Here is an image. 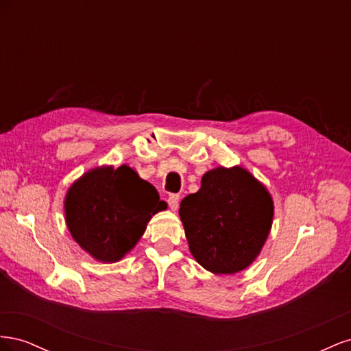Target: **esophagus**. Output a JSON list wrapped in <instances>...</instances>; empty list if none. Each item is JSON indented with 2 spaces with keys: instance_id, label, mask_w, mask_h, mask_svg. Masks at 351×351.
<instances>
[{
  "instance_id": "esophagus-1",
  "label": "esophagus",
  "mask_w": 351,
  "mask_h": 351,
  "mask_svg": "<svg viewBox=\"0 0 351 351\" xmlns=\"http://www.w3.org/2000/svg\"><path fill=\"white\" fill-rule=\"evenodd\" d=\"M167 202H168L169 208H171V210H177L178 202H180V196H178V195H169V197H168Z\"/></svg>"
}]
</instances>
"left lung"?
I'll use <instances>...</instances> for the list:
<instances>
[{"instance_id":"8db88e82","label":"left lung","mask_w":351,"mask_h":351,"mask_svg":"<svg viewBox=\"0 0 351 351\" xmlns=\"http://www.w3.org/2000/svg\"><path fill=\"white\" fill-rule=\"evenodd\" d=\"M189 249L206 271L236 274L258 258L272 226L274 202L241 167L210 169L180 204Z\"/></svg>"}]
</instances>
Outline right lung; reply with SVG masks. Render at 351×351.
I'll return each mask as SVG.
<instances>
[{
  "label": "right lung",
  "instance_id": "right-lung-1",
  "mask_svg": "<svg viewBox=\"0 0 351 351\" xmlns=\"http://www.w3.org/2000/svg\"><path fill=\"white\" fill-rule=\"evenodd\" d=\"M167 209L156 189L129 165L98 167L74 182L64 200L73 239L99 262H119L143 236L156 212Z\"/></svg>",
  "mask_w": 351,
  "mask_h": 351
}]
</instances>
